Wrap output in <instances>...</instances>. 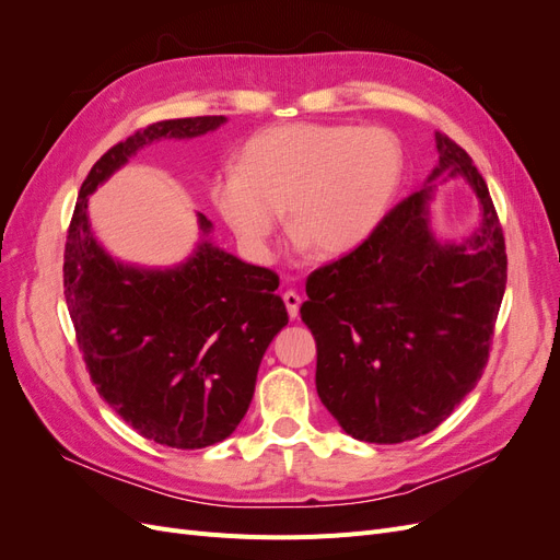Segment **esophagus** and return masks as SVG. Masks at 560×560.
Listing matches in <instances>:
<instances>
[{"label": "esophagus", "mask_w": 560, "mask_h": 560, "mask_svg": "<svg viewBox=\"0 0 560 560\" xmlns=\"http://www.w3.org/2000/svg\"><path fill=\"white\" fill-rule=\"evenodd\" d=\"M282 301H284V306H287V313H290V317L294 319L296 315H299V306H301V296L294 292V290H287L284 294H282Z\"/></svg>", "instance_id": "34e87169"}]
</instances>
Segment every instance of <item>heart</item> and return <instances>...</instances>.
<instances>
[{"label": "heart", "instance_id": "1", "mask_svg": "<svg viewBox=\"0 0 560 560\" xmlns=\"http://www.w3.org/2000/svg\"><path fill=\"white\" fill-rule=\"evenodd\" d=\"M401 175V144L385 128L287 124L249 138L238 167L212 175L210 198L252 259L268 257L282 210L303 247L336 259L374 235Z\"/></svg>", "mask_w": 560, "mask_h": 560}]
</instances>
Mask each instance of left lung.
<instances>
[{"label":"left lung","instance_id":"8db88e82","mask_svg":"<svg viewBox=\"0 0 560 560\" xmlns=\"http://www.w3.org/2000/svg\"><path fill=\"white\" fill-rule=\"evenodd\" d=\"M434 140L425 186L362 247L311 273L301 306L317 343V395L369 444L409 442L451 416L483 374L504 296V235L488 186L463 147L442 132ZM446 178H465L480 198V226L460 244L431 229L429 200Z\"/></svg>","mask_w":560,"mask_h":560}]
</instances>
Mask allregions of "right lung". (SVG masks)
<instances>
[{
    "label": "right lung",
    "mask_w": 560,
    "mask_h": 560,
    "mask_svg": "<svg viewBox=\"0 0 560 560\" xmlns=\"http://www.w3.org/2000/svg\"><path fill=\"white\" fill-rule=\"evenodd\" d=\"M224 124L171 118L112 147L81 184L65 245V299L97 393L135 432L184 451L224 442L247 413L264 352L290 322L280 280L217 247L200 212V241L182 264L118 261L95 238L89 196L140 149Z\"/></svg>",
    "instance_id": "right-lung-1"
}]
</instances>
